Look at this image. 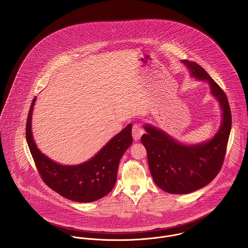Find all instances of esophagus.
<instances>
[{"instance_id": "34e87169", "label": "esophagus", "mask_w": 248, "mask_h": 248, "mask_svg": "<svg viewBox=\"0 0 248 248\" xmlns=\"http://www.w3.org/2000/svg\"><path fill=\"white\" fill-rule=\"evenodd\" d=\"M144 133L143 131V128L141 127L140 124H134L133 125V128H132V136H133V139L135 140H139L140 139V137L142 136V134Z\"/></svg>"}]
</instances>
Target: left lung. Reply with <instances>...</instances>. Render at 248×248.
<instances>
[{"mask_svg":"<svg viewBox=\"0 0 248 248\" xmlns=\"http://www.w3.org/2000/svg\"><path fill=\"white\" fill-rule=\"evenodd\" d=\"M190 73L207 80L223 111L218 132L209 141L184 145L166 133L145 124L147 133L141 137L146 148L149 169L155 185L170 194H187L201 189L218 174L232 129V112L228 97L218 84L195 62L184 60Z\"/></svg>","mask_w":248,"mask_h":248,"instance_id":"1","label":"left lung"}]
</instances>
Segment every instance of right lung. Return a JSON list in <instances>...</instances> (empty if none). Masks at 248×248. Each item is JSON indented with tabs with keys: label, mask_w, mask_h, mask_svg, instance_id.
<instances>
[{
	"label": "right lung",
	"mask_w": 248,
	"mask_h": 248,
	"mask_svg": "<svg viewBox=\"0 0 248 248\" xmlns=\"http://www.w3.org/2000/svg\"><path fill=\"white\" fill-rule=\"evenodd\" d=\"M34 97L26 124L30 152L45 184L61 196L78 202H92L108 195L116 183L120 159L131 145L132 125L112 138L92 159L77 166H62L50 160L36 147L31 134V114Z\"/></svg>",
	"instance_id": "obj_1"
}]
</instances>
